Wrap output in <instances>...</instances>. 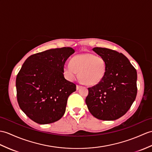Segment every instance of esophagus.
<instances>
[{"label":"esophagus","mask_w":152,"mask_h":152,"mask_svg":"<svg viewBox=\"0 0 152 152\" xmlns=\"http://www.w3.org/2000/svg\"><path fill=\"white\" fill-rule=\"evenodd\" d=\"M80 87H81L80 86H79V85H77V86H76V89L78 90Z\"/></svg>","instance_id":"34e87169"}]
</instances>
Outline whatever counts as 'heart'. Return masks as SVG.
Here are the masks:
<instances>
[{"label": "heart", "mask_w": 152, "mask_h": 152, "mask_svg": "<svg viewBox=\"0 0 152 152\" xmlns=\"http://www.w3.org/2000/svg\"><path fill=\"white\" fill-rule=\"evenodd\" d=\"M79 71L80 80L88 86L99 83L106 71V62L101 56L91 52L77 54L63 66V72L69 81L75 80Z\"/></svg>", "instance_id": "1"}]
</instances>
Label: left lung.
Segmentation results:
<instances>
[{"label":"left lung","instance_id":"left-lung-1","mask_svg":"<svg viewBox=\"0 0 152 152\" xmlns=\"http://www.w3.org/2000/svg\"><path fill=\"white\" fill-rule=\"evenodd\" d=\"M93 50L104 58L106 71L99 83L88 88L86 103L95 118L114 121L125 115L135 100L137 70L122 53L100 47Z\"/></svg>","mask_w":152,"mask_h":152}]
</instances>
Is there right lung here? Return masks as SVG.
Returning <instances> with one entry per match:
<instances>
[{"mask_svg":"<svg viewBox=\"0 0 152 152\" xmlns=\"http://www.w3.org/2000/svg\"><path fill=\"white\" fill-rule=\"evenodd\" d=\"M75 50L70 47L50 49L28 57L16 78L17 102L31 120L39 124L59 121L76 85L66 80L63 66Z\"/></svg>","mask_w":152,"mask_h":152,"instance_id":"obj_1","label":"right lung"}]
</instances>
